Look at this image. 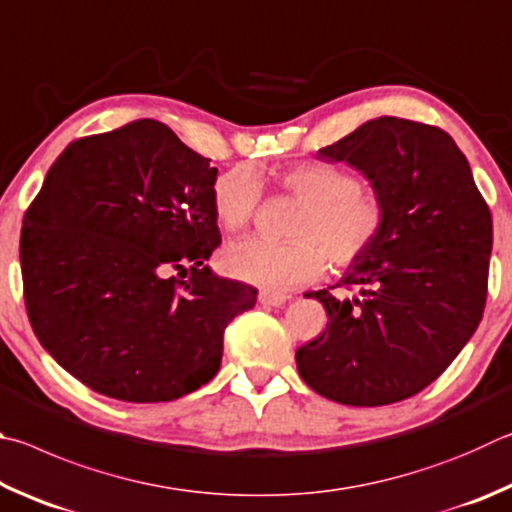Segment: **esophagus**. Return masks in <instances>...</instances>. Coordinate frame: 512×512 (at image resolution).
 Instances as JSON below:
<instances>
[{
	"instance_id": "esophagus-1",
	"label": "esophagus",
	"mask_w": 512,
	"mask_h": 512,
	"mask_svg": "<svg viewBox=\"0 0 512 512\" xmlns=\"http://www.w3.org/2000/svg\"><path fill=\"white\" fill-rule=\"evenodd\" d=\"M292 297L290 294H279V292H267V290H263L261 294H258V301L263 303V306H270V308H279V306H283L285 301H290Z\"/></svg>"
}]
</instances>
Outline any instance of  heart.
Returning a JSON list of instances; mask_svg holds the SVG:
<instances>
[{"label": "heart", "mask_w": 512, "mask_h": 512, "mask_svg": "<svg viewBox=\"0 0 512 512\" xmlns=\"http://www.w3.org/2000/svg\"><path fill=\"white\" fill-rule=\"evenodd\" d=\"M279 184L303 202L292 220L290 240L249 236L222 251V267L233 279L267 292H288L319 279L328 258L339 267L369 254L387 227L384 197L357 184L348 170L308 161L279 173ZM263 184L247 166H236L213 182L211 202L222 229L238 231L254 220Z\"/></svg>", "instance_id": "obj_1"}]
</instances>
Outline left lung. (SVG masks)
I'll use <instances>...</instances> for the list:
<instances>
[{
    "label": "left lung",
    "instance_id": "1",
    "mask_svg": "<svg viewBox=\"0 0 512 512\" xmlns=\"http://www.w3.org/2000/svg\"><path fill=\"white\" fill-rule=\"evenodd\" d=\"M346 161L387 202V227L335 288L310 292L326 330L297 351L312 391L351 407L416 396L470 342L488 297L492 215L468 159L434 125L380 116L317 152Z\"/></svg>",
    "mask_w": 512,
    "mask_h": 512
}]
</instances>
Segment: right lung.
Returning <instances> with one entry per match:
<instances>
[{
	"instance_id": "1",
	"label": "right lung",
	"mask_w": 512,
	"mask_h": 512,
	"mask_svg": "<svg viewBox=\"0 0 512 512\" xmlns=\"http://www.w3.org/2000/svg\"><path fill=\"white\" fill-rule=\"evenodd\" d=\"M139 119L76 139L24 215L20 263L35 337L96 393L168 402L220 369L229 321L258 290L220 279L218 168Z\"/></svg>"
}]
</instances>
